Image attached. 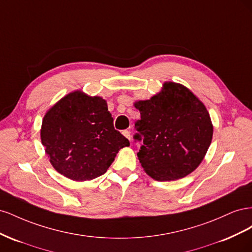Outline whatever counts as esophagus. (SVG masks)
<instances>
[{
    "mask_svg": "<svg viewBox=\"0 0 252 252\" xmlns=\"http://www.w3.org/2000/svg\"><path fill=\"white\" fill-rule=\"evenodd\" d=\"M123 134L126 136V138L128 140H131V133H130V130H128V129H126V130L123 131Z\"/></svg>",
    "mask_w": 252,
    "mask_h": 252,
    "instance_id": "1",
    "label": "esophagus"
}]
</instances>
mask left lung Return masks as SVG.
Returning a JSON list of instances; mask_svg holds the SVG:
<instances>
[{
  "label": "left lung",
  "mask_w": 252,
  "mask_h": 252,
  "mask_svg": "<svg viewBox=\"0 0 252 252\" xmlns=\"http://www.w3.org/2000/svg\"><path fill=\"white\" fill-rule=\"evenodd\" d=\"M134 141L143 145L138 158L157 181L178 180L201 164L212 140L213 127L204 104L180 84L167 82L150 100L134 104Z\"/></svg>",
  "instance_id": "8db88e82"
}]
</instances>
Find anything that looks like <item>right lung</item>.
I'll return each mask as SVG.
<instances>
[{"label":"right lung","mask_w":252,"mask_h":252,"mask_svg":"<svg viewBox=\"0 0 252 252\" xmlns=\"http://www.w3.org/2000/svg\"><path fill=\"white\" fill-rule=\"evenodd\" d=\"M41 140L49 161L61 174L87 181L104 174L129 141L113 127L107 103L74 91L45 114Z\"/></svg>","instance_id":"right-lung-1"}]
</instances>
